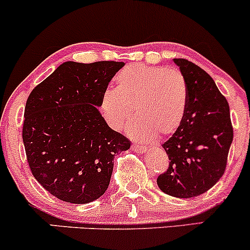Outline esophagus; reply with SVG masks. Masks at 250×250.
Returning <instances> with one entry per match:
<instances>
[{
	"instance_id": "34e87169",
	"label": "esophagus",
	"mask_w": 250,
	"mask_h": 250,
	"mask_svg": "<svg viewBox=\"0 0 250 250\" xmlns=\"http://www.w3.org/2000/svg\"><path fill=\"white\" fill-rule=\"evenodd\" d=\"M131 149H133L134 151H136V153H139V154H145L146 151L148 150L147 148L142 147V146H136V145H133V146H131Z\"/></svg>"
}]
</instances>
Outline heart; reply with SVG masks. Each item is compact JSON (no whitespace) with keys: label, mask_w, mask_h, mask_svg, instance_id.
Listing matches in <instances>:
<instances>
[{"label":"heart","mask_w":250,"mask_h":250,"mask_svg":"<svg viewBox=\"0 0 250 250\" xmlns=\"http://www.w3.org/2000/svg\"><path fill=\"white\" fill-rule=\"evenodd\" d=\"M116 87L102 93L100 110L110 128L121 129L134 110L128 125L134 139L149 141L157 133L171 134L180 127L187 107V83L175 68L131 63L119 71Z\"/></svg>","instance_id":"heart-1"}]
</instances>
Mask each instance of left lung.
Listing matches in <instances>:
<instances>
[{
    "mask_svg": "<svg viewBox=\"0 0 250 250\" xmlns=\"http://www.w3.org/2000/svg\"><path fill=\"white\" fill-rule=\"evenodd\" d=\"M187 83L185 117L162 145L169 167L157 177L163 193L180 199L199 196L225 174L233 125L226 97L202 68L186 59H174Z\"/></svg>",
    "mask_w": 250,
    "mask_h": 250,
    "instance_id": "obj_1",
    "label": "left lung"
}]
</instances>
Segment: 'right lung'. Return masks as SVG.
I'll use <instances>...</instances> for the list:
<instances>
[{"instance_id": "add662e5", "label": "right lung", "mask_w": 250, "mask_h": 250, "mask_svg": "<svg viewBox=\"0 0 250 250\" xmlns=\"http://www.w3.org/2000/svg\"><path fill=\"white\" fill-rule=\"evenodd\" d=\"M123 65L64 62L28 97L22 130L28 163L57 199L75 205L99 199L110 182L115 155L130 148L99 110L102 93Z\"/></svg>"}]
</instances>
